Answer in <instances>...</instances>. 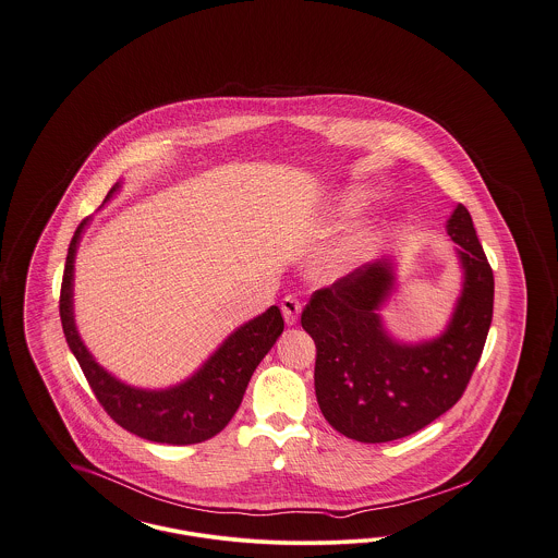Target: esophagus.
<instances>
[{
  "instance_id": "obj_1",
  "label": "esophagus",
  "mask_w": 558,
  "mask_h": 558,
  "mask_svg": "<svg viewBox=\"0 0 558 558\" xmlns=\"http://www.w3.org/2000/svg\"><path fill=\"white\" fill-rule=\"evenodd\" d=\"M280 307H282V316H284V322L292 326V324H296V319H299V314H301V303L289 294V296H284L282 299V303H280Z\"/></svg>"
}]
</instances>
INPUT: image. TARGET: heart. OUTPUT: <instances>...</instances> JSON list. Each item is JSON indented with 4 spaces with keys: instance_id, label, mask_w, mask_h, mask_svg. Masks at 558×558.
Masks as SVG:
<instances>
[{
    "instance_id": "1",
    "label": "heart",
    "mask_w": 558,
    "mask_h": 558,
    "mask_svg": "<svg viewBox=\"0 0 558 558\" xmlns=\"http://www.w3.org/2000/svg\"><path fill=\"white\" fill-rule=\"evenodd\" d=\"M364 203H366V192H360V190L343 192L330 205H326L319 221L324 228L332 230L347 219H351L355 213L362 211ZM387 232H389V221L385 217L364 219L351 226L345 234L332 240L314 257L312 262L314 278L326 284L345 280L353 271H357L368 259H372V255L385 242Z\"/></svg>"
}]
</instances>
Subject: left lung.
I'll return each mask as SVG.
<instances>
[{
	"label": "left lung",
	"mask_w": 558,
	"mask_h": 558,
	"mask_svg": "<svg viewBox=\"0 0 558 558\" xmlns=\"http://www.w3.org/2000/svg\"><path fill=\"white\" fill-rule=\"evenodd\" d=\"M462 287L446 328L423 341L393 337L380 316L396 292L398 259L368 262L312 294L301 314L316 343L314 385L324 418L362 444L408 437L462 398L494 314V274L466 207L446 223Z\"/></svg>",
	"instance_id": "left-lung-1"
}]
</instances>
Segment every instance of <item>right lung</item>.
<instances>
[{"mask_svg":"<svg viewBox=\"0 0 558 558\" xmlns=\"http://www.w3.org/2000/svg\"><path fill=\"white\" fill-rule=\"evenodd\" d=\"M121 187L123 182L110 187L105 205ZM89 221L92 217L81 221L69 244L60 289V319L66 343L92 391L117 425L142 439L169 446H190L211 439L232 421L253 372L282 335L284 319L280 310L271 305L262 316L244 322L223 339L198 371L178 385L165 389L128 385L96 362L75 324V257Z\"/></svg>","mask_w":558,"mask_h":558,"instance_id":"1","label":"right lung"}]
</instances>
